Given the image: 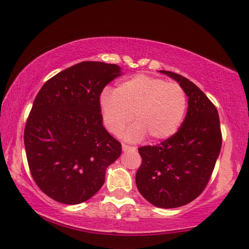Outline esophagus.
<instances>
[{"label": "esophagus", "mask_w": 249, "mask_h": 249, "mask_svg": "<svg viewBox=\"0 0 249 249\" xmlns=\"http://www.w3.org/2000/svg\"><path fill=\"white\" fill-rule=\"evenodd\" d=\"M122 150H124V151H125V150H136V147L125 145V143H122Z\"/></svg>", "instance_id": "esophagus-1"}]
</instances>
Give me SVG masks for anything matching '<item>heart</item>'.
I'll return each instance as SVG.
<instances>
[{"label":"heart","mask_w":249,"mask_h":249,"mask_svg":"<svg viewBox=\"0 0 249 249\" xmlns=\"http://www.w3.org/2000/svg\"><path fill=\"white\" fill-rule=\"evenodd\" d=\"M186 107L181 85L143 74L120 82L114 91L106 89L100 96L101 117L111 133H120L132 118L137 122L124 133L131 142L146 133L153 140L171 138L181 127Z\"/></svg>","instance_id":"1"}]
</instances>
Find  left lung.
<instances>
[{
	"label": "left lung",
	"mask_w": 249,
	"mask_h": 249,
	"mask_svg": "<svg viewBox=\"0 0 249 249\" xmlns=\"http://www.w3.org/2000/svg\"><path fill=\"white\" fill-rule=\"evenodd\" d=\"M184 89L186 117L178 132L155 146L138 148L136 174L140 194L158 208H178L196 199L213 172L222 143L217 107L197 86L173 71H160Z\"/></svg>",
	"instance_id": "8db88e82"
}]
</instances>
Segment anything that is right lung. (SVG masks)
Masks as SVG:
<instances>
[{
    "mask_svg": "<svg viewBox=\"0 0 249 249\" xmlns=\"http://www.w3.org/2000/svg\"><path fill=\"white\" fill-rule=\"evenodd\" d=\"M120 75L116 64L82 62L47 81L36 96L24 128L28 165L39 189L57 202L91 199L121 155L100 111L103 89Z\"/></svg>",
    "mask_w": 249,
    "mask_h": 249,
    "instance_id": "add662e5",
    "label": "right lung"
}]
</instances>
